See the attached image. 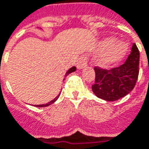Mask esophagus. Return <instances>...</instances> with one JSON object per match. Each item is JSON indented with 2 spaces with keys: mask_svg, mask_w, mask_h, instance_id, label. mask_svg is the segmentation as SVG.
Wrapping results in <instances>:
<instances>
[{
  "mask_svg": "<svg viewBox=\"0 0 149 149\" xmlns=\"http://www.w3.org/2000/svg\"><path fill=\"white\" fill-rule=\"evenodd\" d=\"M87 62H88V58L86 56V55H83L81 56V58H79V61L77 64V68L78 69H82L86 68L87 66Z\"/></svg>",
  "mask_w": 149,
  "mask_h": 149,
  "instance_id": "34e87169",
  "label": "esophagus"
}]
</instances>
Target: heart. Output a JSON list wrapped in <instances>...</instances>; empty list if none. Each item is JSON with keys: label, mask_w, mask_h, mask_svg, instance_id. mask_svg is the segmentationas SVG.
Returning a JSON list of instances; mask_svg holds the SVG:
<instances>
[{"label": "heart", "mask_w": 149, "mask_h": 149, "mask_svg": "<svg viewBox=\"0 0 149 149\" xmlns=\"http://www.w3.org/2000/svg\"><path fill=\"white\" fill-rule=\"evenodd\" d=\"M114 43V39H106L101 43V46L103 48L110 46L98 58V64L101 67H108L112 63H115L125 54L127 51L125 44L123 43H116L113 45Z\"/></svg>", "instance_id": "obj_1"}]
</instances>
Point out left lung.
<instances>
[{
  "label": "left lung",
  "instance_id": "obj_1",
  "mask_svg": "<svg viewBox=\"0 0 149 149\" xmlns=\"http://www.w3.org/2000/svg\"><path fill=\"white\" fill-rule=\"evenodd\" d=\"M94 70L95 83L91 86L94 94L108 101L119 100L135 86L139 72V51L134 44L124 64L109 70L95 67Z\"/></svg>",
  "mask_w": 149,
  "mask_h": 149
}]
</instances>
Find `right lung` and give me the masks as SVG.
Returning <instances> with one entry per match:
<instances>
[{"label": "right lung", "instance_id": "add662e5", "mask_svg": "<svg viewBox=\"0 0 149 149\" xmlns=\"http://www.w3.org/2000/svg\"><path fill=\"white\" fill-rule=\"evenodd\" d=\"M76 69H77V68H76V67H72V68H70V69L68 70V71L67 72H66V74H65V77H67V76H68V74H70L71 72H75V71H76ZM64 79H65V78H64ZM59 95H60V94L57 95V97H56V98H54V100H51V101H49V103H47V104H43V105H35V106H37V107H45V106H49V105L53 104L54 102H55L56 100H58V98L59 97Z\"/></svg>", "mask_w": 149, "mask_h": 149}]
</instances>
